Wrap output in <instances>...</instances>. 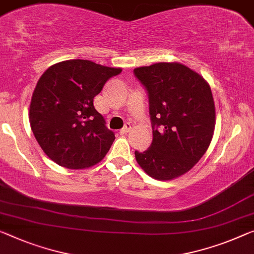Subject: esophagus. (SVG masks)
<instances>
[{
    "mask_svg": "<svg viewBox=\"0 0 254 254\" xmlns=\"http://www.w3.org/2000/svg\"><path fill=\"white\" fill-rule=\"evenodd\" d=\"M130 129H131V125H130L129 123H127V124L124 126L123 129L120 130V134H127L128 131H130Z\"/></svg>",
    "mask_w": 254,
    "mask_h": 254,
    "instance_id": "esophagus-1",
    "label": "esophagus"
}]
</instances>
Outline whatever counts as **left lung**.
Instances as JSON below:
<instances>
[{
    "label": "left lung",
    "mask_w": 254,
    "mask_h": 254,
    "mask_svg": "<svg viewBox=\"0 0 254 254\" xmlns=\"http://www.w3.org/2000/svg\"><path fill=\"white\" fill-rule=\"evenodd\" d=\"M149 93L151 146L135 151L136 161L150 177L171 181L196 165L211 143L216 109L203 77L179 62H158L134 69Z\"/></svg>",
    "instance_id": "8db88e82"
}]
</instances>
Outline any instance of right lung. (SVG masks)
<instances>
[{
	"mask_svg": "<svg viewBox=\"0 0 254 254\" xmlns=\"http://www.w3.org/2000/svg\"><path fill=\"white\" fill-rule=\"evenodd\" d=\"M122 68L89 60L56 64L37 81L29 107V123L42 150L58 165L86 169L99 163L115 140L93 100Z\"/></svg>",
	"mask_w": 254,
	"mask_h": 254,
	"instance_id": "obj_1",
	"label": "right lung"
}]
</instances>
